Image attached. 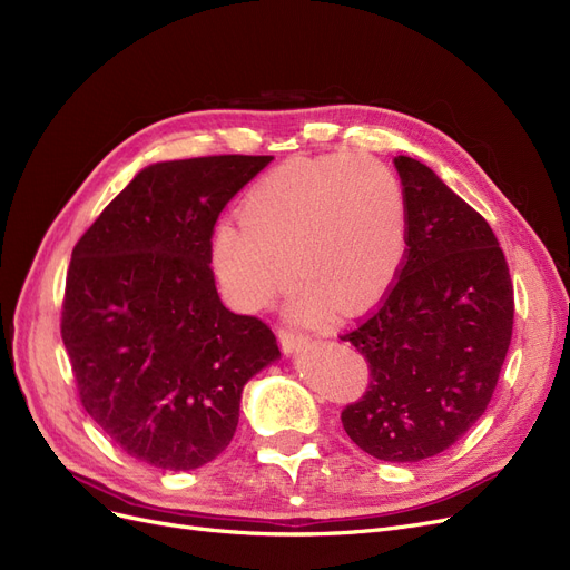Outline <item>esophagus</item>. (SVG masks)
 Listing matches in <instances>:
<instances>
[{"label":"esophagus","instance_id":"34e87169","mask_svg":"<svg viewBox=\"0 0 570 570\" xmlns=\"http://www.w3.org/2000/svg\"><path fill=\"white\" fill-rule=\"evenodd\" d=\"M279 341H282V347L286 354H296L301 350H307L312 345V341L307 338V335L303 333H293V331H279Z\"/></svg>","mask_w":570,"mask_h":570}]
</instances>
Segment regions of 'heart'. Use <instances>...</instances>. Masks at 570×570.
<instances>
[{
    "label": "heart",
    "instance_id": "heart-1",
    "mask_svg": "<svg viewBox=\"0 0 570 570\" xmlns=\"http://www.w3.org/2000/svg\"><path fill=\"white\" fill-rule=\"evenodd\" d=\"M406 253L402 183L352 153L274 168L248 189L242 220H220L210 237L216 279L246 309L277 301L296 265L303 284L293 312L305 320L331 303L347 314L371 307L394 286Z\"/></svg>",
    "mask_w": 570,
    "mask_h": 570
}]
</instances>
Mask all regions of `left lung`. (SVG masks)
I'll return each instance as SVG.
<instances>
[{"label":"left lung","instance_id":"8db88e82","mask_svg":"<svg viewBox=\"0 0 570 570\" xmlns=\"http://www.w3.org/2000/svg\"><path fill=\"white\" fill-rule=\"evenodd\" d=\"M409 208V253L383 305L341 341L368 362L366 394L341 420L385 462L453 446L487 411L508 356L514 288L491 225L430 166L394 157Z\"/></svg>","mask_w":570,"mask_h":570}]
</instances>
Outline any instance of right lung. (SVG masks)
Listing matches in <instances>:
<instances>
[{
  "mask_svg": "<svg viewBox=\"0 0 570 570\" xmlns=\"http://www.w3.org/2000/svg\"><path fill=\"white\" fill-rule=\"evenodd\" d=\"M269 161L145 166L72 250L60 333L81 406L153 468L185 472L220 455L244 385L282 356L267 324L223 305L210 269L220 210Z\"/></svg>",
  "mask_w": 570,
  "mask_h": 570,
  "instance_id": "add662e5",
  "label": "right lung"
}]
</instances>
